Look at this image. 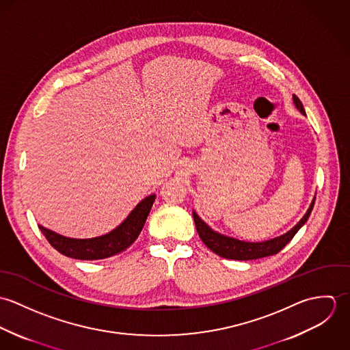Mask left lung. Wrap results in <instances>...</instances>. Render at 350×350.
Listing matches in <instances>:
<instances>
[{
  "label": "left lung",
  "mask_w": 350,
  "mask_h": 350,
  "mask_svg": "<svg viewBox=\"0 0 350 350\" xmlns=\"http://www.w3.org/2000/svg\"><path fill=\"white\" fill-rule=\"evenodd\" d=\"M294 103L301 114H306L301 102L295 94H294ZM314 202H315V198L311 202V204H310L307 213L303 215V218L290 232H287L286 234H283L280 237H276V239H272L268 241H262V243H247V241H241V240H237L233 237L224 236L221 233L214 232L211 228H208V225L200 219L196 211L193 213V215H194V222H196L200 240L208 250H213L214 253H217L221 257L230 258V260H256V258L276 254L283 250L293 240V237L297 234V232L299 230L300 228L306 224V221L308 219L311 210L314 207Z\"/></svg>",
  "instance_id": "1"
}]
</instances>
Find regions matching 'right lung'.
I'll use <instances>...</instances> for the list:
<instances>
[{
    "instance_id": "add662e5",
    "label": "right lung",
    "mask_w": 350,
    "mask_h": 350,
    "mask_svg": "<svg viewBox=\"0 0 350 350\" xmlns=\"http://www.w3.org/2000/svg\"><path fill=\"white\" fill-rule=\"evenodd\" d=\"M154 194L142 200L114 230L94 239H68L39 225L42 233L59 253L78 260H100L131 247L139 237L150 214Z\"/></svg>"
}]
</instances>
